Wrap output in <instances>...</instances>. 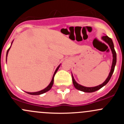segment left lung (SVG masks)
<instances>
[{"instance_id":"obj_1","label":"left lung","mask_w":124,"mask_h":124,"mask_svg":"<svg viewBox=\"0 0 124 124\" xmlns=\"http://www.w3.org/2000/svg\"><path fill=\"white\" fill-rule=\"evenodd\" d=\"M101 39H102V41H104L108 45V46L110 48L111 51H112V54H113V61H112V67H111V70L109 72V74H108V77L107 78H106V80L102 83V84L100 85L95 86V87H85V86H83L81 85L78 84L76 82V81L75 80V79L74 78L72 74V83H73L74 86V87H76L77 89L79 90V91H83L84 92H93L95 91H97L98 90L100 89L101 87H103L104 86L106 85L107 83L108 82V81L110 80V79L111 77H112V74H113V72H114V70H115V67L116 63V53L115 50V48H114V45H113V41L111 38H110L108 36L105 35L103 36V37H101Z\"/></svg>"}]
</instances>
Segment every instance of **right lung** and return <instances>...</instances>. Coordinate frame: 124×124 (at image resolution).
<instances>
[{"mask_svg":"<svg viewBox=\"0 0 124 124\" xmlns=\"http://www.w3.org/2000/svg\"><path fill=\"white\" fill-rule=\"evenodd\" d=\"M13 41H14V40H13ZM13 41H12V42H11V45H12V42H13ZM11 47H10L9 48V49L8 50H7V59H6V61H7V56H8V52H9V49H10V48H11ZM60 66H61V64H60L59 65L58 67H57V68H56V70H55L54 73V74H53V77H52V81H51V82H50V84L48 85L47 86V87H46V88L44 89H42V90H41V91H38V92H26V93H29V94H30V95H38L42 94V93H45V92H47V91H50V90L51 89V88H52V86H53V82H54V77L55 74H56V72H57V70H58Z\"/></svg>","mask_w":124,"mask_h":124,"instance_id":"1","label":"right lung"}]
</instances>
